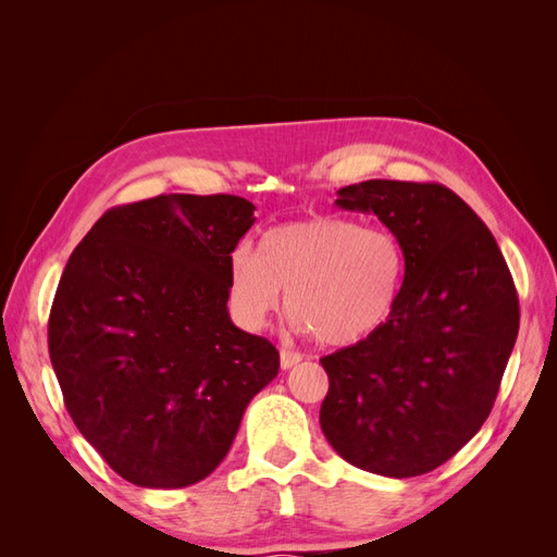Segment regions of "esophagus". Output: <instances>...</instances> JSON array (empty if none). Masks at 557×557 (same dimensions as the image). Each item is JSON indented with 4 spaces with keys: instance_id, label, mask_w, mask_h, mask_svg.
<instances>
[{
    "instance_id": "34e87169",
    "label": "esophagus",
    "mask_w": 557,
    "mask_h": 557,
    "mask_svg": "<svg viewBox=\"0 0 557 557\" xmlns=\"http://www.w3.org/2000/svg\"><path fill=\"white\" fill-rule=\"evenodd\" d=\"M299 360H301L299 352L288 350V348H281V369H290V367H295Z\"/></svg>"
}]
</instances>
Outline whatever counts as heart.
Here are the masks:
<instances>
[{
	"label": "heart",
	"instance_id": "b5f03b06",
	"mask_svg": "<svg viewBox=\"0 0 557 557\" xmlns=\"http://www.w3.org/2000/svg\"><path fill=\"white\" fill-rule=\"evenodd\" d=\"M404 276L407 256L391 230L325 213L269 227L258 252L234 250L227 297L234 318L260 330L281 307V290L288 293L295 327L342 348L369 339L391 320Z\"/></svg>",
	"mask_w": 557,
	"mask_h": 557
}]
</instances>
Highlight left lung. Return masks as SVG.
I'll return each instance as SVG.
<instances>
[{
    "instance_id": "left-lung-1",
    "label": "left lung",
    "mask_w": 557,
    "mask_h": 557,
    "mask_svg": "<svg viewBox=\"0 0 557 557\" xmlns=\"http://www.w3.org/2000/svg\"><path fill=\"white\" fill-rule=\"evenodd\" d=\"M336 195L395 234L407 276L376 334L320 358V428L364 471L428 474L491 416L518 336L516 285L491 230L444 185L374 178Z\"/></svg>"
}]
</instances>
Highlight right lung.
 <instances>
[{"instance_id":"add662e5","label":"right lung","mask_w":557,"mask_h":557,"mask_svg":"<svg viewBox=\"0 0 557 557\" xmlns=\"http://www.w3.org/2000/svg\"><path fill=\"white\" fill-rule=\"evenodd\" d=\"M252 211L237 195L115 207L64 267L48 318L64 407L134 485L207 479L278 374V350L227 311L230 256Z\"/></svg>"}]
</instances>
